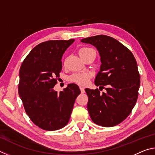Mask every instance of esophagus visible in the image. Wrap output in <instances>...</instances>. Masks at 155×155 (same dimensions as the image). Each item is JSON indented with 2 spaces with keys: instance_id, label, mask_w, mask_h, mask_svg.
Returning <instances> with one entry per match:
<instances>
[{
  "instance_id": "esophagus-1",
  "label": "esophagus",
  "mask_w": 155,
  "mask_h": 155,
  "mask_svg": "<svg viewBox=\"0 0 155 155\" xmlns=\"http://www.w3.org/2000/svg\"><path fill=\"white\" fill-rule=\"evenodd\" d=\"M80 90H81V93H85V89H84L83 87H81V86H80Z\"/></svg>"
}]
</instances>
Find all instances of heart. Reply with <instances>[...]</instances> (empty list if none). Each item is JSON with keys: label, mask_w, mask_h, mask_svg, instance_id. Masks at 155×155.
<instances>
[{"label": "heart", "mask_w": 155, "mask_h": 155, "mask_svg": "<svg viewBox=\"0 0 155 155\" xmlns=\"http://www.w3.org/2000/svg\"><path fill=\"white\" fill-rule=\"evenodd\" d=\"M78 53L81 58L83 59L85 57L88 56L89 54H96V51H94L93 48H89V47H82L78 51ZM67 59H65L64 61V65H66ZM91 77V76L88 73H76V74H72L71 77H70L69 80L71 82L77 83L78 85H86L88 83L89 80Z\"/></svg>", "instance_id": "1"}]
</instances>
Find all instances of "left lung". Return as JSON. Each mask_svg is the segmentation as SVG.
<instances>
[{
	"label": "left lung",
	"mask_w": 155,
	"mask_h": 155,
	"mask_svg": "<svg viewBox=\"0 0 155 155\" xmlns=\"http://www.w3.org/2000/svg\"><path fill=\"white\" fill-rule=\"evenodd\" d=\"M81 42L98 51L102 64L95 85L107 90L101 94L98 88L85 89L91 119L102 127H114L127 118L137 102L140 85L137 62L130 50L111 37L96 35Z\"/></svg>",
	"instance_id": "1"
}]
</instances>
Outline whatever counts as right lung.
Returning <instances> with one entry per match:
<instances>
[{
  "instance_id": "right-lung-1",
  "label": "right lung",
  "mask_w": 155,
  "mask_h": 155,
  "mask_svg": "<svg viewBox=\"0 0 155 155\" xmlns=\"http://www.w3.org/2000/svg\"><path fill=\"white\" fill-rule=\"evenodd\" d=\"M74 40H49L39 44L26 57L20 69L18 93L31 121L46 130L64 127L80 89L69 84L64 91L53 90L62 69V56Z\"/></svg>"
}]
</instances>
